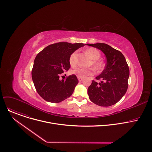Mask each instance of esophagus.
<instances>
[{"instance_id": "obj_1", "label": "esophagus", "mask_w": 152, "mask_h": 152, "mask_svg": "<svg viewBox=\"0 0 152 152\" xmlns=\"http://www.w3.org/2000/svg\"><path fill=\"white\" fill-rule=\"evenodd\" d=\"M77 79H78L79 81H82V79H83V78H82V77H77Z\"/></svg>"}]
</instances>
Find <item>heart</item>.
Masks as SVG:
<instances>
[{
    "instance_id": "b5f03b06",
    "label": "heart",
    "mask_w": 152,
    "mask_h": 152,
    "mask_svg": "<svg viewBox=\"0 0 152 152\" xmlns=\"http://www.w3.org/2000/svg\"><path fill=\"white\" fill-rule=\"evenodd\" d=\"M86 54H87L92 59V66L97 69H99L102 67V64L98 61V59L100 57V53L98 50L94 48H90L86 51ZM69 62L71 67H75L76 66L77 63V53L76 52H73L69 58ZM93 73V70L91 69H83L80 67L75 68V69L71 71V73L76 75L77 77H84L86 76H88L92 75Z\"/></svg>"
}]
</instances>
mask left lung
I'll return each mask as SVG.
<instances>
[{
    "instance_id": "1",
    "label": "left lung",
    "mask_w": 152,
    "mask_h": 152,
    "mask_svg": "<svg viewBox=\"0 0 152 152\" xmlns=\"http://www.w3.org/2000/svg\"><path fill=\"white\" fill-rule=\"evenodd\" d=\"M100 50L106 56V64L102 73L93 80L88 88L89 99L100 106L117 103L125 94L128 88L129 69L122 53L104 43L85 44Z\"/></svg>"
}]
</instances>
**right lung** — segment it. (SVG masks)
<instances>
[{
  "label": "right lung",
  "mask_w": 152,
  "mask_h": 152,
  "mask_svg": "<svg viewBox=\"0 0 152 152\" xmlns=\"http://www.w3.org/2000/svg\"><path fill=\"white\" fill-rule=\"evenodd\" d=\"M83 43L59 42L49 45L36 56L32 70V78L38 94L45 100L59 103L70 97L78 83L76 75L66 80H59V76L70 68L69 58Z\"/></svg>",
  "instance_id": "obj_1"
}]
</instances>
